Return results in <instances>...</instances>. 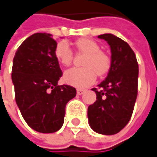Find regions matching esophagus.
I'll list each match as a JSON object with an SVG mask.
<instances>
[{
	"instance_id": "obj_1",
	"label": "esophagus",
	"mask_w": 157,
	"mask_h": 157,
	"mask_svg": "<svg viewBox=\"0 0 157 157\" xmlns=\"http://www.w3.org/2000/svg\"><path fill=\"white\" fill-rule=\"evenodd\" d=\"M84 92H85L84 89H78V90H77V94H78V95H81V94H84Z\"/></svg>"
}]
</instances>
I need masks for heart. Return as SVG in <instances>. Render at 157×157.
Returning <instances> with one entry per match:
<instances>
[{"label":"heart","mask_w":157,"mask_h":157,"mask_svg":"<svg viewBox=\"0 0 157 157\" xmlns=\"http://www.w3.org/2000/svg\"><path fill=\"white\" fill-rule=\"evenodd\" d=\"M78 51L86 55L83 60V68H72L63 74L65 83L76 87H86L96 79V75L103 76L109 71L111 60L105 53L100 52V45L88 38H81L75 42ZM55 57L63 66H69L72 62L73 54L65 42H59L55 48Z\"/></svg>","instance_id":"heart-1"}]
</instances>
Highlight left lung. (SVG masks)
I'll return each mask as SVG.
<instances>
[{
	"instance_id": "left-lung-1",
	"label": "left lung",
	"mask_w": 157,
	"mask_h": 157,
	"mask_svg": "<svg viewBox=\"0 0 157 157\" xmlns=\"http://www.w3.org/2000/svg\"><path fill=\"white\" fill-rule=\"evenodd\" d=\"M111 48V66L105 80L93 88L97 100L88 106L90 127L96 133L111 136L128 123L138 93L139 67L128 43L112 34L98 36Z\"/></svg>"
}]
</instances>
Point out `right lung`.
Returning a JSON list of instances; mask_svg holds the SVG:
<instances>
[{
    "label": "right lung",
    "mask_w": 157,
    "mask_h": 157,
    "mask_svg": "<svg viewBox=\"0 0 157 157\" xmlns=\"http://www.w3.org/2000/svg\"><path fill=\"white\" fill-rule=\"evenodd\" d=\"M57 42L51 34L29 36L15 52L12 81L15 101L26 123L40 133L61 128L65 105L76 96V89L57 86L62 71L55 57Z\"/></svg>",
    "instance_id": "1"
}]
</instances>
